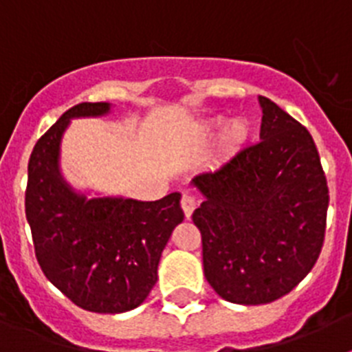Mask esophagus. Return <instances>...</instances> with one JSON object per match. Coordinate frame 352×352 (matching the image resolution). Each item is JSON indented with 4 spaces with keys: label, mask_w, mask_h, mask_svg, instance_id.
I'll use <instances>...</instances> for the list:
<instances>
[{
    "label": "esophagus",
    "mask_w": 352,
    "mask_h": 352,
    "mask_svg": "<svg viewBox=\"0 0 352 352\" xmlns=\"http://www.w3.org/2000/svg\"><path fill=\"white\" fill-rule=\"evenodd\" d=\"M195 206H197V197H195L194 194H188V192H185L182 197V208L183 211H185V217L186 219H190L192 213H194Z\"/></svg>",
    "instance_id": "1"
}]
</instances>
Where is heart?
<instances>
[{
    "mask_svg": "<svg viewBox=\"0 0 352 352\" xmlns=\"http://www.w3.org/2000/svg\"><path fill=\"white\" fill-rule=\"evenodd\" d=\"M220 123H222L220 120L213 121V123H211V130L217 129ZM248 135H250V126H248L247 121L241 120V118H234V120L229 121V123L222 129V132H220V144L226 149H236L241 144H245Z\"/></svg>",
    "mask_w": 352,
    "mask_h": 352,
    "instance_id": "obj_1",
    "label": "heart"
}]
</instances>
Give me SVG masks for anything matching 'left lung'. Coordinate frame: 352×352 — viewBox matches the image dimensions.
Segmentation results:
<instances>
[{"label": "left lung", "mask_w": 352, "mask_h": 352, "mask_svg": "<svg viewBox=\"0 0 352 352\" xmlns=\"http://www.w3.org/2000/svg\"><path fill=\"white\" fill-rule=\"evenodd\" d=\"M261 141L197 174L204 195L192 220L204 276L226 301L272 303L296 287L321 254L328 185L309 130L259 96Z\"/></svg>", "instance_id": "left-lung-1"}]
</instances>
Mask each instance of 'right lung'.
Wrapping results in <instances>:
<instances>
[{
    "instance_id": "obj_1",
    "label": "right lung",
    "mask_w": 352,
    "mask_h": 352,
    "mask_svg": "<svg viewBox=\"0 0 352 352\" xmlns=\"http://www.w3.org/2000/svg\"><path fill=\"white\" fill-rule=\"evenodd\" d=\"M107 102L74 105L36 141L28 164L26 219L43 275L89 312L135 309L157 284V268L182 194L158 201L77 194L60 170V146L72 118L104 116Z\"/></svg>"
}]
</instances>
